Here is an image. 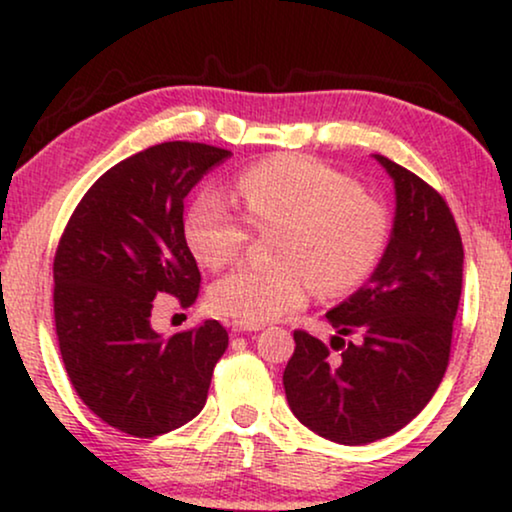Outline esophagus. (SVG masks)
<instances>
[{
  "label": "esophagus",
  "instance_id": "1",
  "mask_svg": "<svg viewBox=\"0 0 512 512\" xmlns=\"http://www.w3.org/2000/svg\"><path fill=\"white\" fill-rule=\"evenodd\" d=\"M261 324H242V321H233V333H251V331H258Z\"/></svg>",
  "mask_w": 512,
  "mask_h": 512
}]
</instances>
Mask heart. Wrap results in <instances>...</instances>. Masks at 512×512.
Listing matches in <instances>:
<instances>
[{
	"label": "heart",
	"mask_w": 512,
	"mask_h": 512,
	"mask_svg": "<svg viewBox=\"0 0 512 512\" xmlns=\"http://www.w3.org/2000/svg\"><path fill=\"white\" fill-rule=\"evenodd\" d=\"M244 219L258 230L277 228L270 256L277 265H244L212 286L209 300L223 317L242 324L286 317L307 300L340 296L363 282L389 242L391 219L375 195L333 167L307 156H275L235 179ZM219 195L202 193L186 214V242L209 270L242 254L247 223Z\"/></svg>",
	"instance_id": "heart-1"
}]
</instances>
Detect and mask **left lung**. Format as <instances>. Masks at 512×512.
Returning <instances> with one entry per match:
<instances>
[{
  "instance_id": "obj_1",
  "label": "left lung",
  "mask_w": 512,
  "mask_h": 512,
  "mask_svg": "<svg viewBox=\"0 0 512 512\" xmlns=\"http://www.w3.org/2000/svg\"><path fill=\"white\" fill-rule=\"evenodd\" d=\"M375 158L396 188L387 251L373 277L326 314L338 331L331 347L298 328L284 368L298 422L340 445L387 438L431 401L450 363L464 277L461 235L443 195L394 160Z\"/></svg>"
}]
</instances>
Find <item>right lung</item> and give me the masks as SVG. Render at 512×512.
Returning <instances> with one entry per match:
<instances>
[{"mask_svg": "<svg viewBox=\"0 0 512 512\" xmlns=\"http://www.w3.org/2000/svg\"><path fill=\"white\" fill-rule=\"evenodd\" d=\"M230 156L165 142L121 160L88 188L53 258V314L62 363L83 403L135 438L179 429L205 408L228 331L216 319L165 340L153 298L191 307L198 263L184 235V200Z\"/></svg>", "mask_w": 512, "mask_h": 512, "instance_id": "right-lung-1", "label": "right lung"}]
</instances>
